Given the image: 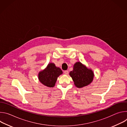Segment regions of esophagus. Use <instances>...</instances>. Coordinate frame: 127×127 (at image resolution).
<instances>
[{"mask_svg": "<svg viewBox=\"0 0 127 127\" xmlns=\"http://www.w3.org/2000/svg\"><path fill=\"white\" fill-rule=\"evenodd\" d=\"M64 73L65 74L68 75V73H69V72H68V71H67V70H65V71H64Z\"/></svg>", "mask_w": 127, "mask_h": 127, "instance_id": "34e87169", "label": "esophagus"}]
</instances>
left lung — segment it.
I'll list each match as a JSON object with an SVG mask.
<instances>
[{
    "mask_svg": "<svg viewBox=\"0 0 127 127\" xmlns=\"http://www.w3.org/2000/svg\"><path fill=\"white\" fill-rule=\"evenodd\" d=\"M70 76L78 88H82L91 83L94 77L93 71L87 68L80 62L74 64L73 70L70 72Z\"/></svg>",
    "mask_w": 127,
    "mask_h": 127,
    "instance_id": "8db88e82",
    "label": "left lung"
}]
</instances>
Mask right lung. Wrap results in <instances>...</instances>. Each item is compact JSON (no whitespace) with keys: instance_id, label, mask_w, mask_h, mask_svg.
Returning a JSON list of instances; mask_svg holds the SVG:
<instances>
[{"instance_id":"obj_1","label":"right lung","mask_w":127,"mask_h":127,"mask_svg":"<svg viewBox=\"0 0 127 127\" xmlns=\"http://www.w3.org/2000/svg\"><path fill=\"white\" fill-rule=\"evenodd\" d=\"M63 73L61 69L57 67L55 64L49 63L43 70L39 72L38 78L43 85L53 87L55 85L58 77Z\"/></svg>"}]
</instances>
